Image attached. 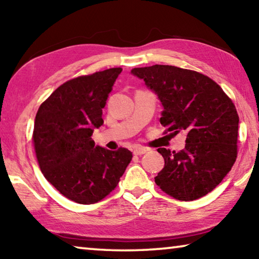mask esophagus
I'll list each match as a JSON object with an SVG mask.
<instances>
[{
    "mask_svg": "<svg viewBox=\"0 0 259 259\" xmlns=\"http://www.w3.org/2000/svg\"><path fill=\"white\" fill-rule=\"evenodd\" d=\"M147 152H148V148L143 147V146H137L134 150V154L135 155H143V154H145V153H147Z\"/></svg>",
    "mask_w": 259,
    "mask_h": 259,
    "instance_id": "1",
    "label": "esophagus"
}]
</instances>
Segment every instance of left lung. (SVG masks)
<instances>
[{
	"instance_id": "left-lung-1",
	"label": "left lung",
	"mask_w": 259,
	"mask_h": 259,
	"mask_svg": "<svg viewBox=\"0 0 259 259\" xmlns=\"http://www.w3.org/2000/svg\"><path fill=\"white\" fill-rule=\"evenodd\" d=\"M131 73L159 97L165 133L186 134L184 150H157L164 168L156 185L181 201L202 198L224 179L238 156L239 115L233 102L213 80L191 69L153 65Z\"/></svg>"
}]
</instances>
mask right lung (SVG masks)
<instances>
[{"label": "right lung", "mask_w": 259, "mask_h": 259, "mask_svg": "<svg viewBox=\"0 0 259 259\" xmlns=\"http://www.w3.org/2000/svg\"><path fill=\"white\" fill-rule=\"evenodd\" d=\"M121 67L68 80L41 104L33 144L43 176L65 198L81 204L103 200L117 186L133 153L95 146L94 129Z\"/></svg>", "instance_id": "1"}]
</instances>
